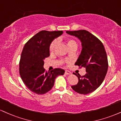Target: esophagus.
Returning a JSON list of instances; mask_svg holds the SVG:
<instances>
[{
  "label": "esophagus",
  "mask_w": 121,
  "mask_h": 121,
  "mask_svg": "<svg viewBox=\"0 0 121 121\" xmlns=\"http://www.w3.org/2000/svg\"><path fill=\"white\" fill-rule=\"evenodd\" d=\"M65 74H66V75H69V74H70L71 73L69 71H68V70H65Z\"/></svg>",
  "instance_id": "esophagus-1"
}]
</instances>
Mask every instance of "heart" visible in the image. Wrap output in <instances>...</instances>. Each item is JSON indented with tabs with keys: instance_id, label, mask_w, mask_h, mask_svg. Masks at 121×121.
I'll use <instances>...</instances> for the list:
<instances>
[{
	"instance_id": "obj_1",
	"label": "heart",
	"mask_w": 121,
	"mask_h": 121,
	"mask_svg": "<svg viewBox=\"0 0 121 121\" xmlns=\"http://www.w3.org/2000/svg\"><path fill=\"white\" fill-rule=\"evenodd\" d=\"M57 43H58V39H55L51 42L50 46H49V51H50L51 52H54L55 48H56ZM67 44H68V47H69V49H72V48L77 49V46H78L77 42L73 39H68V40H67Z\"/></svg>"
}]
</instances>
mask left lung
Segmentation results:
<instances>
[{
	"instance_id": "1",
	"label": "left lung",
	"mask_w": 121,
	"mask_h": 121,
	"mask_svg": "<svg viewBox=\"0 0 121 121\" xmlns=\"http://www.w3.org/2000/svg\"><path fill=\"white\" fill-rule=\"evenodd\" d=\"M66 33L77 37L82 42V52L75 65L85 68L86 72L83 76L73 73L78 77V82L72 88L78 94H89L101 85L107 74L108 61L104 45L87 30L66 31Z\"/></svg>"
}]
</instances>
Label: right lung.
I'll use <instances>...</instances> for the list:
<instances>
[{
    "label": "right lung",
    "instance_id": "obj_1",
    "mask_svg": "<svg viewBox=\"0 0 121 121\" xmlns=\"http://www.w3.org/2000/svg\"><path fill=\"white\" fill-rule=\"evenodd\" d=\"M62 31L42 30L26 42L21 53L19 72L23 82L33 92L43 95L51 90L55 78L63 75L65 70L55 68L47 72L43 68L44 60L50 55L49 46Z\"/></svg>",
    "mask_w": 121,
    "mask_h": 121
}]
</instances>
